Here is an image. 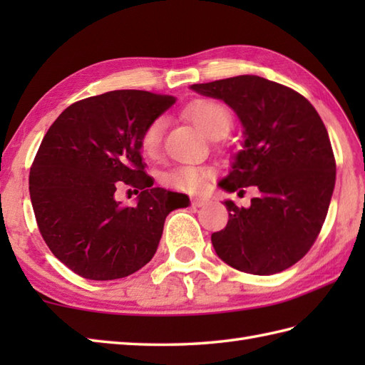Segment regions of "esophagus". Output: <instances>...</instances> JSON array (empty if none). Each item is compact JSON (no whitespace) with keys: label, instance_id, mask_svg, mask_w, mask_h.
Returning a JSON list of instances; mask_svg holds the SVG:
<instances>
[{"label":"esophagus","instance_id":"1","mask_svg":"<svg viewBox=\"0 0 365 365\" xmlns=\"http://www.w3.org/2000/svg\"><path fill=\"white\" fill-rule=\"evenodd\" d=\"M207 204H208L207 197H192V200H191L192 207H204Z\"/></svg>","mask_w":365,"mask_h":365}]
</instances>
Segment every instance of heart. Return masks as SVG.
Returning <instances> with one entry per match:
<instances>
[{"label": "heart", "instance_id": "heart-1", "mask_svg": "<svg viewBox=\"0 0 365 365\" xmlns=\"http://www.w3.org/2000/svg\"><path fill=\"white\" fill-rule=\"evenodd\" d=\"M185 113H187L190 120L210 139L227 136L232 128L230 111L224 105L215 102V100H197V102L191 103ZM165 127V118L153 119L149 125L145 127L141 136V149L147 157H153V155H157V152L160 150ZM207 177V169L187 165L163 170L160 174V180L168 185V187H173L177 190L195 191L204 187Z\"/></svg>", "mask_w": 365, "mask_h": 365}]
</instances>
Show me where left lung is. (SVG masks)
<instances>
[{"label": "left lung", "mask_w": 365, "mask_h": 365, "mask_svg": "<svg viewBox=\"0 0 365 365\" xmlns=\"http://www.w3.org/2000/svg\"><path fill=\"white\" fill-rule=\"evenodd\" d=\"M191 89L222 100L243 125V149L218 187L259 190L247 208L224 200L229 221L212 234L216 254L245 273L287 269L319 237L334 191L336 160L323 120L298 92L262 76L240 75Z\"/></svg>", "instance_id": "8db88e82"}]
</instances>
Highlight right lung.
Segmentation results:
<instances>
[{
  "label": "right lung",
  "mask_w": 365,
  "mask_h": 365,
  "mask_svg": "<svg viewBox=\"0 0 365 365\" xmlns=\"http://www.w3.org/2000/svg\"><path fill=\"white\" fill-rule=\"evenodd\" d=\"M174 103L173 96L111 91L71 105L46 131L29 173V196L45 243L73 273L113 281L157 252L178 195L152 187L141 136ZM123 184L140 191L135 207L115 199Z\"/></svg>",
  "instance_id": "right-lung-1"
}]
</instances>
